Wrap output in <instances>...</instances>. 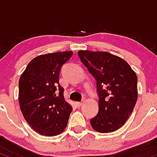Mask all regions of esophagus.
<instances>
[{"mask_svg": "<svg viewBox=\"0 0 157 157\" xmlns=\"http://www.w3.org/2000/svg\"><path fill=\"white\" fill-rule=\"evenodd\" d=\"M75 105H76V106L78 107H80L82 105V102H81V101H77L76 103H75Z\"/></svg>", "mask_w": 157, "mask_h": 157, "instance_id": "1", "label": "esophagus"}]
</instances>
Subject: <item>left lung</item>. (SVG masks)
<instances>
[{
    "mask_svg": "<svg viewBox=\"0 0 157 157\" xmlns=\"http://www.w3.org/2000/svg\"><path fill=\"white\" fill-rule=\"evenodd\" d=\"M78 56L96 81L98 111L90 119L95 131L110 133L128 120L138 98L136 74L124 59L107 52L80 50Z\"/></svg>",
    "mask_w": 157,
    "mask_h": 157,
    "instance_id": "1",
    "label": "left lung"
}]
</instances>
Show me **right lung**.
I'll return each mask as SVG.
<instances>
[{"mask_svg": "<svg viewBox=\"0 0 157 157\" xmlns=\"http://www.w3.org/2000/svg\"><path fill=\"white\" fill-rule=\"evenodd\" d=\"M72 56V51H64L37 56L19 79L21 110L29 125L40 135H59L67 124L73 108L64 99L59 74Z\"/></svg>", "mask_w": 157, "mask_h": 157, "instance_id": "obj_1", "label": "right lung"}]
</instances>
